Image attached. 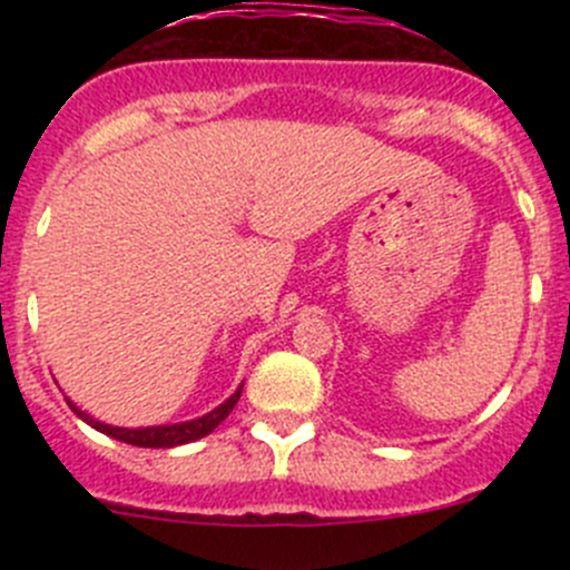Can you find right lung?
<instances>
[{
  "label": "right lung",
  "instance_id": "right-lung-1",
  "mask_svg": "<svg viewBox=\"0 0 570 570\" xmlns=\"http://www.w3.org/2000/svg\"><path fill=\"white\" fill-rule=\"evenodd\" d=\"M239 394H243V386L237 389L232 396H228L223 405H217L215 411H209L206 416H198L193 419V422H178V424H157V428H112V424H105L99 422V419L88 416L85 411H79L77 405H73L71 400H68V405H71V411L77 413L82 422H88L90 428H96L99 433L109 435V439H118L124 441V444H131V446H151V450H170V446H178V444H189V441H198L204 439V435H209L212 430L217 428V424L223 422V419L228 416V413L234 411V405H237Z\"/></svg>",
  "mask_w": 570,
  "mask_h": 570
}]
</instances>
